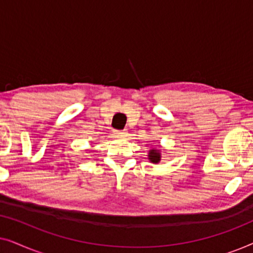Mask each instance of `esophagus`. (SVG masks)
Masks as SVG:
<instances>
[{"label":"esophagus","mask_w":253,"mask_h":253,"mask_svg":"<svg viewBox=\"0 0 253 253\" xmlns=\"http://www.w3.org/2000/svg\"><path fill=\"white\" fill-rule=\"evenodd\" d=\"M114 134H116V136H126V130H114Z\"/></svg>","instance_id":"esophagus-1"}]
</instances>
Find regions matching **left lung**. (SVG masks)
Masks as SVG:
<instances>
[{
    "instance_id": "left-lung-1",
    "label": "left lung",
    "mask_w": 253,
    "mask_h": 253,
    "mask_svg": "<svg viewBox=\"0 0 253 253\" xmlns=\"http://www.w3.org/2000/svg\"><path fill=\"white\" fill-rule=\"evenodd\" d=\"M147 159L150 160L151 164L158 165L161 160V152L160 150H158L157 147H152L150 151H148V155Z\"/></svg>"
}]
</instances>
